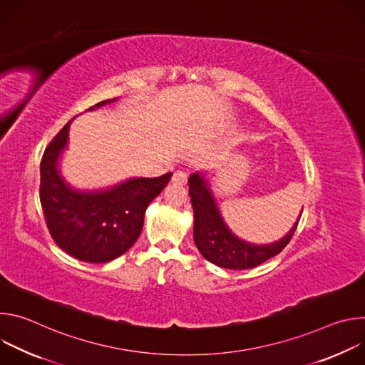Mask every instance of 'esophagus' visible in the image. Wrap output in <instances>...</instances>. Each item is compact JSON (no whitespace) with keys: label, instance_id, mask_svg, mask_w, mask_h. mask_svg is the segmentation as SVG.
Instances as JSON below:
<instances>
[{"label":"esophagus","instance_id":"esophagus-1","mask_svg":"<svg viewBox=\"0 0 365 365\" xmlns=\"http://www.w3.org/2000/svg\"><path fill=\"white\" fill-rule=\"evenodd\" d=\"M172 180L173 183L176 185H186L187 182V173L186 172H182V170H176L172 176Z\"/></svg>","mask_w":365,"mask_h":365}]
</instances>
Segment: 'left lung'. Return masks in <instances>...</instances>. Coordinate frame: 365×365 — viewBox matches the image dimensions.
I'll return each mask as SVG.
<instances>
[{"label":"left lung","instance_id":"obj_1","mask_svg":"<svg viewBox=\"0 0 365 365\" xmlns=\"http://www.w3.org/2000/svg\"><path fill=\"white\" fill-rule=\"evenodd\" d=\"M189 195L193 206L195 225L193 240L207 262L231 270L252 269L266 259L279 254L292 240L299 221L289 234L277 242L269 245H255L235 237L225 225L210 185L200 172L189 178Z\"/></svg>","mask_w":365,"mask_h":365}]
</instances>
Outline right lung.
Masks as SVG:
<instances>
[{
    "label": "right lung",
    "instance_id": "right-lung-1",
    "mask_svg": "<svg viewBox=\"0 0 365 365\" xmlns=\"http://www.w3.org/2000/svg\"><path fill=\"white\" fill-rule=\"evenodd\" d=\"M114 99L95 103L99 108ZM71 121L46 147L40 163V203L46 225L59 248L88 263H107L133 247L141 234L148 203L172 173L137 178L106 190H76L61 176L58 162L68 144Z\"/></svg>",
    "mask_w": 365,
    "mask_h": 365
}]
</instances>
